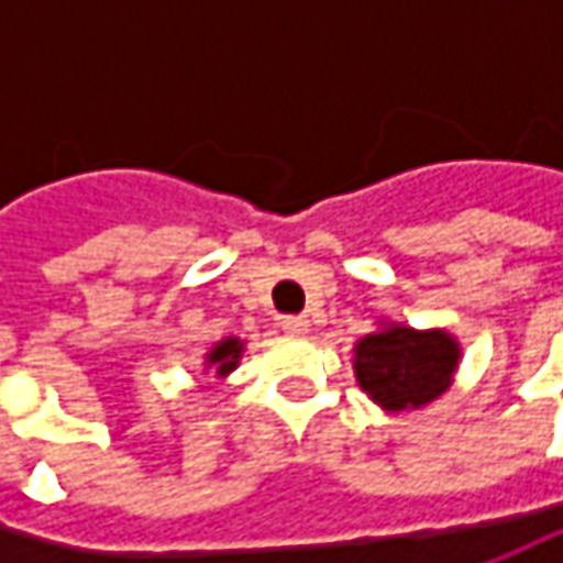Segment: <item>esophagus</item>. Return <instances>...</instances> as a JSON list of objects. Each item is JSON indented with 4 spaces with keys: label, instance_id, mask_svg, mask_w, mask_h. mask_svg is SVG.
I'll use <instances>...</instances> for the list:
<instances>
[{
    "label": "esophagus",
    "instance_id": "1",
    "mask_svg": "<svg viewBox=\"0 0 563 563\" xmlns=\"http://www.w3.org/2000/svg\"><path fill=\"white\" fill-rule=\"evenodd\" d=\"M282 329H285L288 335H307L310 319H307V316H282Z\"/></svg>",
    "mask_w": 563,
    "mask_h": 563
}]
</instances>
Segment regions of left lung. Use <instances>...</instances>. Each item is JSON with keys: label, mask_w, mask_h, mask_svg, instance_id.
Instances as JSON below:
<instances>
[{"label": "left lung", "mask_w": 563, "mask_h": 563, "mask_svg": "<svg viewBox=\"0 0 563 563\" xmlns=\"http://www.w3.org/2000/svg\"><path fill=\"white\" fill-rule=\"evenodd\" d=\"M457 344L448 332H417L395 325L357 344L360 388L385 410H410L435 400L451 385Z\"/></svg>", "instance_id": "obj_1"}]
</instances>
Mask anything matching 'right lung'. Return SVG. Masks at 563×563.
Here are the masks:
<instances>
[{
  "instance_id": "1",
  "label": "right lung",
  "mask_w": 563,
  "mask_h": 563,
  "mask_svg": "<svg viewBox=\"0 0 563 563\" xmlns=\"http://www.w3.org/2000/svg\"><path fill=\"white\" fill-rule=\"evenodd\" d=\"M241 341L238 338H225V341H219L216 347H212V354H209V363L216 366V373L219 376H225L231 373L234 366H238V357H241Z\"/></svg>"
}]
</instances>
